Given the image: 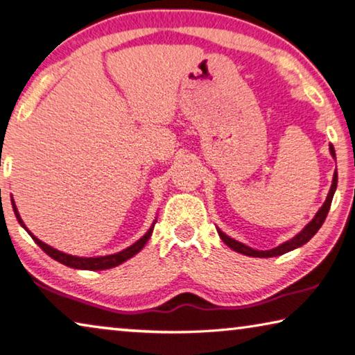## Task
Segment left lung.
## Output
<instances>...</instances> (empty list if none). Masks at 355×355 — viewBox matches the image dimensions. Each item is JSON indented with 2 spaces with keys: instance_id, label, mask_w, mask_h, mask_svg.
<instances>
[{
  "instance_id": "8db88e82",
  "label": "left lung",
  "mask_w": 355,
  "mask_h": 355,
  "mask_svg": "<svg viewBox=\"0 0 355 355\" xmlns=\"http://www.w3.org/2000/svg\"><path fill=\"white\" fill-rule=\"evenodd\" d=\"M329 149H330V155H332L334 159H335V149H334L332 144H330ZM336 184H338V173L335 171L334 173V179H332V185H330V190H329V193H327V198H325L324 205L316 212V216L313 217L311 222L306 225L305 228L302 230L300 232H297V234H295L293 239H289L286 242L280 243V245L275 247V248H272V250H254L252 247L245 245V243H242L239 241L232 239V237H230V236H226L222 230L217 228L220 239H222L230 248L234 250V252L242 253V254H247V257H253V258H274V257H280V254L291 252V250H294V248H299L302 245H305V243L309 242L311 237L316 234L318 230L322 226L325 217H327L329 209H330V205H332V200H334V195H335V190H336Z\"/></svg>"
}]
</instances>
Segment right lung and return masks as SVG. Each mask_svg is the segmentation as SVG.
Instances as JSON below:
<instances>
[{"label":"right lung","instance_id":"add662e5","mask_svg":"<svg viewBox=\"0 0 355 355\" xmlns=\"http://www.w3.org/2000/svg\"><path fill=\"white\" fill-rule=\"evenodd\" d=\"M12 201V207H14V214L17 220H19V223L23 226L28 231V228L23 223V220L19 214V209H17L14 200ZM157 222V218L154 220V223L150 225V228L148 230L146 234H144L141 239H138L135 243H132L130 247H127L123 252H118V253H113V254H107V257H97V258H81V257H72V254H67V253H62L60 250H56L53 247L46 245L45 242H42L40 239H37L36 236L33 234L31 231H28V234L33 237V241L37 243V245L44 250V252L49 254L50 258L56 259L58 263H61L67 267H72V269H80V270H105V269H112V267H116L119 264H123L124 261L130 259L132 257H135V254L141 250L144 245H146V242L149 241L150 234H153L154 231V225Z\"/></svg>","mask_w":355,"mask_h":355}]
</instances>
